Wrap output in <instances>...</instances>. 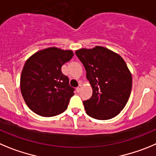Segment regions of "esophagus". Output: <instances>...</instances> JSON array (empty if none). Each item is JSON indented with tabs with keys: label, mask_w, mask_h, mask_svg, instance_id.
<instances>
[{
	"label": "esophagus",
	"mask_w": 156,
	"mask_h": 156,
	"mask_svg": "<svg viewBox=\"0 0 156 156\" xmlns=\"http://www.w3.org/2000/svg\"><path fill=\"white\" fill-rule=\"evenodd\" d=\"M81 88H82V84L80 83L79 85H78V88H76L77 92H80V91H81Z\"/></svg>",
	"instance_id": "34e87169"
}]
</instances>
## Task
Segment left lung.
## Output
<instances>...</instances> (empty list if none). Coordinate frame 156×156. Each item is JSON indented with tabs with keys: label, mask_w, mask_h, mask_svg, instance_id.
<instances>
[{
	"label": "left lung",
	"mask_w": 156,
	"mask_h": 156,
	"mask_svg": "<svg viewBox=\"0 0 156 156\" xmlns=\"http://www.w3.org/2000/svg\"><path fill=\"white\" fill-rule=\"evenodd\" d=\"M75 54L92 88V97L83 102L87 114L102 120L117 116L125 107L132 88V75L124 60L100 46L79 49Z\"/></svg>",
	"instance_id": "8db88e82"
}]
</instances>
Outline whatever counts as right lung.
<instances>
[{"label": "right lung", "instance_id": "add662e5", "mask_svg": "<svg viewBox=\"0 0 156 156\" xmlns=\"http://www.w3.org/2000/svg\"><path fill=\"white\" fill-rule=\"evenodd\" d=\"M73 56L72 50L52 47L39 50L27 59L21 75L20 88L32 111L49 117L67 109L75 93L61 67Z\"/></svg>", "mask_w": 156, "mask_h": 156}]
</instances>
